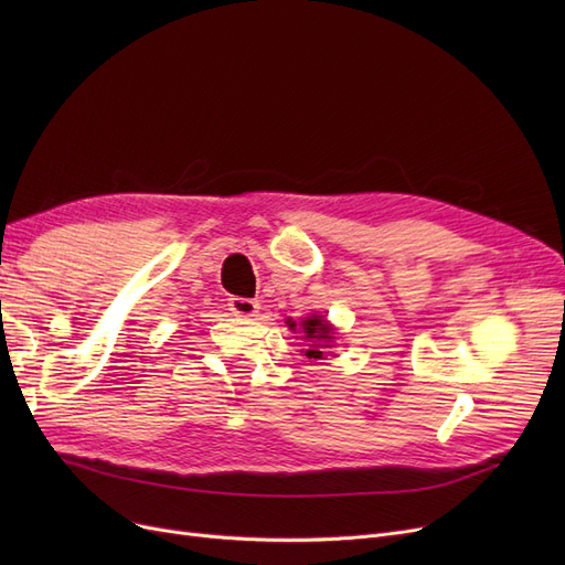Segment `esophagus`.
I'll return each mask as SVG.
<instances>
[{
    "mask_svg": "<svg viewBox=\"0 0 565 565\" xmlns=\"http://www.w3.org/2000/svg\"><path fill=\"white\" fill-rule=\"evenodd\" d=\"M228 309L233 316H241V318H252L259 313V303L254 299H245V297H233L228 301Z\"/></svg>",
    "mask_w": 565,
    "mask_h": 565,
    "instance_id": "1",
    "label": "esophagus"
}]
</instances>
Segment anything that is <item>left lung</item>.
Segmentation results:
<instances>
[{"mask_svg":"<svg viewBox=\"0 0 565 565\" xmlns=\"http://www.w3.org/2000/svg\"><path fill=\"white\" fill-rule=\"evenodd\" d=\"M287 324H289V330L297 332L295 320H287ZM299 332H301V339L309 341V349H306V355L309 358H322V349L332 347L334 328L322 316H309L306 320H301Z\"/></svg>","mask_w":565,"mask_h":565,"instance_id":"1","label":"left lung"}]
</instances>
